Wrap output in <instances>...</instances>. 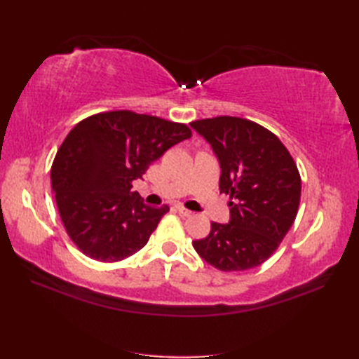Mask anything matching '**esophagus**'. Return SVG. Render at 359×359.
Returning a JSON list of instances; mask_svg holds the SVG:
<instances>
[{
    "label": "esophagus",
    "mask_w": 359,
    "mask_h": 359,
    "mask_svg": "<svg viewBox=\"0 0 359 359\" xmlns=\"http://www.w3.org/2000/svg\"><path fill=\"white\" fill-rule=\"evenodd\" d=\"M175 210H177V211L180 212V215H182V216H185V217H189V216L193 215L191 211L187 210V208H184V207H182V205H175Z\"/></svg>",
    "instance_id": "obj_1"
}]
</instances>
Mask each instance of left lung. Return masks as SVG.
<instances>
[{
	"mask_svg": "<svg viewBox=\"0 0 359 359\" xmlns=\"http://www.w3.org/2000/svg\"><path fill=\"white\" fill-rule=\"evenodd\" d=\"M220 166L219 189L230 194L228 224H211L194 250L220 271L255 269L269 259L292 228L301 199L294 160L269 129L239 117L193 121Z\"/></svg>",
	"mask_w": 359,
	"mask_h": 359,
	"instance_id": "1",
	"label": "left lung"
}]
</instances>
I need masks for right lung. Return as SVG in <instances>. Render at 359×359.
Segmentation results:
<instances>
[{"mask_svg": "<svg viewBox=\"0 0 359 359\" xmlns=\"http://www.w3.org/2000/svg\"><path fill=\"white\" fill-rule=\"evenodd\" d=\"M189 137L187 125L131 111L95 114L74 126L50 180L60 217L83 255L117 262L147 245L170 207L144 203L133 182Z\"/></svg>", "mask_w": 359, "mask_h": 359, "instance_id": "right-lung-1", "label": "right lung"}]
</instances>
